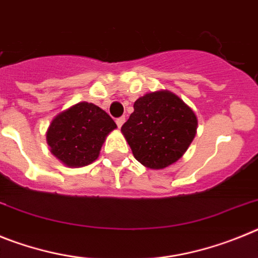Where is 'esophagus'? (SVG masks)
I'll return each mask as SVG.
<instances>
[{"instance_id":"obj_1","label":"esophagus","mask_w":258,"mask_h":258,"mask_svg":"<svg viewBox=\"0 0 258 258\" xmlns=\"http://www.w3.org/2000/svg\"><path fill=\"white\" fill-rule=\"evenodd\" d=\"M124 122H125V116H121V117L116 118V124H117L118 127H121Z\"/></svg>"}]
</instances>
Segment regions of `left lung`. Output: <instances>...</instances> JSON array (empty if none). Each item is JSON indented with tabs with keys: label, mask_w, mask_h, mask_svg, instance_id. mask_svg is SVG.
<instances>
[{
	"label": "left lung",
	"mask_w": 258,
	"mask_h": 258,
	"mask_svg": "<svg viewBox=\"0 0 258 258\" xmlns=\"http://www.w3.org/2000/svg\"><path fill=\"white\" fill-rule=\"evenodd\" d=\"M197 126L192 109L164 90L137 99L121 132L137 160L151 169H163L186 152Z\"/></svg>",
	"instance_id": "1"
}]
</instances>
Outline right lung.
<instances>
[{
  "label": "right lung",
  "instance_id": "right-lung-1",
  "mask_svg": "<svg viewBox=\"0 0 258 258\" xmlns=\"http://www.w3.org/2000/svg\"><path fill=\"white\" fill-rule=\"evenodd\" d=\"M116 129L111 116L98 106L81 102L59 113L46 133L52 155L68 166H85L99 155L107 134Z\"/></svg>",
  "mask_w": 258,
  "mask_h": 258
}]
</instances>
